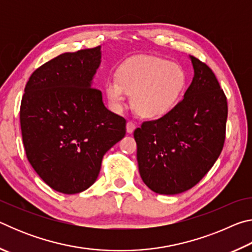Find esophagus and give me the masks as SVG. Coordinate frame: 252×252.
<instances>
[{"mask_svg": "<svg viewBox=\"0 0 252 252\" xmlns=\"http://www.w3.org/2000/svg\"><path fill=\"white\" fill-rule=\"evenodd\" d=\"M135 129V125L132 121H127L126 122V132L127 133H132Z\"/></svg>", "mask_w": 252, "mask_h": 252, "instance_id": "obj_1", "label": "esophagus"}]
</instances>
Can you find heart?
<instances>
[{
  "mask_svg": "<svg viewBox=\"0 0 252 252\" xmlns=\"http://www.w3.org/2000/svg\"><path fill=\"white\" fill-rule=\"evenodd\" d=\"M187 73L178 63L139 55L122 62L116 79L105 82V94L114 110H121L126 94L139 116L159 119L168 114L181 99L187 87Z\"/></svg>",
  "mask_w": 252,
  "mask_h": 252,
  "instance_id": "1",
  "label": "heart"
}]
</instances>
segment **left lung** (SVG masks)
Here are the masks:
<instances>
[{"label":"left lung","instance_id":"8db88e82","mask_svg":"<svg viewBox=\"0 0 252 252\" xmlns=\"http://www.w3.org/2000/svg\"><path fill=\"white\" fill-rule=\"evenodd\" d=\"M190 59L194 76L183 99L133 133L140 176L156 193L191 189L212 168L224 144L227 97L210 67Z\"/></svg>","mask_w":252,"mask_h":252}]
</instances>
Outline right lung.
I'll list each match as a JSON object with an SVG mask.
<instances>
[{
	"label": "right lung",
	"mask_w": 252,
	"mask_h": 252,
	"mask_svg": "<svg viewBox=\"0 0 252 252\" xmlns=\"http://www.w3.org/2000/svg\"><path fill=\"white\" fill-rule=\"evenodd\" d=\"M101 46L63 53L30 76L20 123L27 158L55 191L87 190L99 176L105 152L126 135V119L111 112L91 87Z\"/></svg>",
	"instance_id": "add662e5"
}]
</instances>
